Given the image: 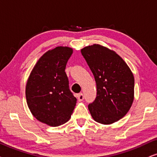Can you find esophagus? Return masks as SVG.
Here are the masks:
<instances>
[{"label":"esophagus","mask_w":157,"mask_h":157,"mask_svg":"<svg viewBox=\"0 0 157 157\" xmlns=\"http://www.w3.org/2000/svg\"><path fill=\"white\" fill-rule=\"evenodd\" d=\"M77 99H78L79 101H83V99H84V96H83V94L82 93L77 94Z\"/></svg>","instance_id":"34e87169"}]
</instances>
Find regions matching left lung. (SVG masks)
Wrapping results in <instances>:
<instances>
[{"mask_svg":"<svg viewBox=\"0 0 157 157\" xmlns=\"http://www.w3.org/2000/svg\"><path fill=\"white\" fill-rule=\"evenodd\" d=\"M82 55L96 82L97 95L88 109L93 120L112 124L125 115L134 99V77L118 54L98 44L85 47Z\"/></svg>","mask_w":157,"mask_h":157,"instance_id":"left-lung-1","label":"left lung"}]
</instances>
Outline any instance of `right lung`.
<instances>
[{"label": "right lung", "instance_id": "1", "mask_svg": "<svg viewBox=\"0 0 157 157\" xmlns=\"http://www.w3.org/2000/svg\"><path fill=\"white\" fill-rule=\"evenodd\" d=\"M72 52V48L63 46L47 51L37 61L26 85V98L32 114L50 126L67 122L76 105L65 72Z\"/></svg>", "mask_w": 157, "mask_h": 157}]
</instances>
